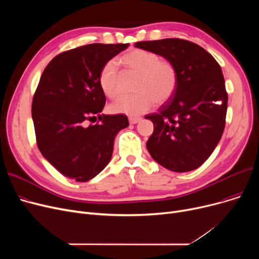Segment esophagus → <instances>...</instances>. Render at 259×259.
<instances>
[{"mask_svg":"<svg viewBox=\"0 0 259 259\" xmlns=\"http://www.w3.org/2000/svg\"><path fill=\"white\" fill-rule=\"evenodd\" d=\"M142 120L141 117H129V122L130 124H138Z\"/></svg>","mask_w":259,"mask_h":259,"instance_id":"esophagus-1","label":"esophagus"}]
</instances>
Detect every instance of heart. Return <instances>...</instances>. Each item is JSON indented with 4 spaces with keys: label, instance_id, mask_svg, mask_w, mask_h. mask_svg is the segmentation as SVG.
Segmentation results:
<instances>
[{
    "label": "heart",
    "instance_id": "b5f03b06",
    "mask_svg": "<svg viewBox=\"0 0 259 259\" xmlns=\"http://www.w3.org/2000/svg\"><path fill=\"white\" fill-rule=\"evenodd\" d=\"M125 69L138 75L133 97H121L111 104L110 110L129 116H138L151 110L156 103H167L179 85V72L168 60H160L157 53L145 49H132L120 58ZM119 72L114 61L107 62L101 69L99 83L108 98L119 94Z\"/></svg>",
    "mask_w": 259,
    "mask_h": 259
}]
</instances>
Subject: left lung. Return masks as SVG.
Listing matches in <instances>:
<instances>
[{
  "label": "left lung",
  "instance_id": "1",
  "mask_svg": "<svg viewBox=\"0 0 259 259\" xmlns=\"http://www.w3.org/2000/svg\"><path fill=\"white\" fill-rule=\"evenodd\" d=\"M135 47L172 62L179 72L173 97L145 118L154 130L147 149L159 165L174 172L201 166L221 141L226 125L228 93L222 68L199 45L182 38L144 40Z\"/></svg>",
  "mask_w": 259,
  "mask_h": 259
}]
</instances>
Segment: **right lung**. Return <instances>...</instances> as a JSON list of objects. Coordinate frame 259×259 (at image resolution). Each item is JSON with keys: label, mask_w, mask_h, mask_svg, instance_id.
Segmentation results:
<instances>
[{"label": "right lung", "mask_w": 259, "mask_h": 259, "mask_svg": "<svg viewBox=\"0 0 259 259\" xmlns=\"http://www.w3.org/2000/svg\"><path fill=\"white\" fill-rule=\"evenodd\" d=\"M129 44H89L62 52L46 66L31 114L40 153L66 178L88 182L110 161L116 134L129 126L124 114H101L103 66ZM98 116L101 123L87 126Z\"/></svg>", "instance_id": "add662e5"}]
</instances>
